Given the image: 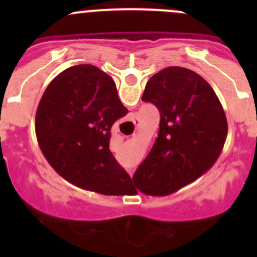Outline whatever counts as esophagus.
Listing matches in <instances>:
<instances>
[{"label": "esophagus", "mask_w": 257, "mask_h": 257, "mask_svg": "<svg viewBox=\"0 0 257 257\" xmlns=\"http://www.w3.org/2000/svg\"><path fill=\"white\" fill-rule=\"evenodd\" d=\"M134 124H136V125H139L138 120H134ZM129 175H131V177H132V172H129Z\"/></svg>", "instance_id": "1"}]
</instances>
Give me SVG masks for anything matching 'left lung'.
<instances>
[{"label": "left lung", "instance_id": "left-lung-1", "mask_svg": "<svg viewBox=\"0 0 257 257\" xmlns=\"http://www.w3.org/2000/svg\"><path fill=\"white\" fill-rule=\"evenodd\" d=\"M142 100L158 108L160 124L133 183L147 195H169L215 164L226 141V115L211 85L183 67H168L154 74Z\"/></svg>", "mask_w": 257, "mask_h": 257}]
</instances>
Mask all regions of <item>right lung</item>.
<instances>
[{"label": "right lung", "mask_w": 257, "mask_h": 257, "mask_svg": "<svg viewBox=\"0 0 257 257\" xmlns=\"http://www.w3.org/2000/svg\"><path fill=\"white\" fill-rule=\"evenodd\" d=\"M126 113L112 77L92 64L69 67L41 98L38 145L69 183L103 195H125L132 179L110 153L109 141L113 124Z\"/></svg>", "instance_id": "add662e5"}]
</instances>
